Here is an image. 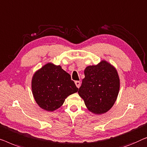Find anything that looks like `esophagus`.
I'll list each match as a JSON object with an SVG mask.
<instances>
[{
    "instance_id": "1",
    "label": "esophagus",
    "mask_w": 147,
    "mask_h": 147,
    "mask_svg": "<svg viewBox=\"0 0 147 147\" xmlns=\"http://www.w3.org/2000/svg\"><path fill=\"white\" fill-rule=\"evenodd\" d=\"M75 84H76V87L79 88L80 86V81H75Z\"/></svg>"
}]
</instances>
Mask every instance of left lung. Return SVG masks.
Returning a JSON list of instances; mask_svg holds the SVG:
<instances>
[{
    "mask_svg": "<svg viewBox=\"0 0 147 147\" xmlns=\"http://www.w3.org/2000/svg\"><path fill=\"white\" fill-rule=\"evenodd\" d=\"M84 78L78 93L86 108L96 115L107 113L119 94L120 79L115 68L106 61L84 69Z\"/></svg>",
    "mask_w": 147,
    "mask_h": 147,
    "instance_id": "1",
    "label": "left lung"
}]
</instances>
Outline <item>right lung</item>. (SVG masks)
Instances as JSON below:
<instances>
[{
	"mask_svg": "<svg viewBox=\"0 0 147 147\" xmlns=\"http://www.w3.org/2000/svg\"><path fill=\"white\" fill-rule=\"evenodd\" d=\"M31 87L35 101L47 111H54L60 108L68 96L78 90L71 75L60 65L51 63L35 72Z\"/></svg>",
	"mask_w": 147,
	"mask_h": 147,
	"instance_id": "add662e5",
	"label": "right lung"
}]
</instances>
